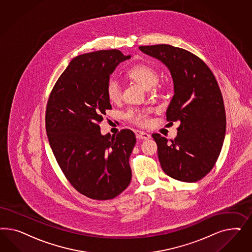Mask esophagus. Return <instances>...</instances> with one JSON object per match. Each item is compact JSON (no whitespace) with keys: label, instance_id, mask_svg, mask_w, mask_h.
Masks as SVG:
<instances>
[{"label":"esophagus","instance_id":"obj_1","mask_svg":"<svg viewBox=\"0 0 252 252\" xmlns=\"http://www.w3.org/2000/svg\"><path fill=\"white\" fill-rule=\"evenodd\" d=\"M135 133H136V136H137V138H139V139H145V140H147V139L151 138V135L146 133V132H143V131L137 130Z\"/></svg>","mask_w":252,"mask_h":252}]
</instances>
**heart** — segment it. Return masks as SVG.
Returning <instances> with one entry per match:
<instances>
[{
	"label": "heart",
	"mask_w": 252,
	"mask_h": 252,
	"mask_svg": "<svg viewBox=\"0 0 252 252\" xmlns=\"http://www.w3.org/2000/svg\"><path fill=\"white\" fill-rule=\"evenodd\" d=\"M128 75L141 86H143L145 89H150L153 87L157 83L159 77L158 73L155 69L142 63L136 64L133 67H131L128 71ZM105 93L108 99L112 102H117L121 99V87L118 80L115 77H111L107 81ZM151 113L152 110L150 109L130 107L124 112L123 116L128 122L139 126H145L150 123Z\"/></svg>",
	"instance_id": "obj_1"
}]
</instances>
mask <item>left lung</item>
Returning a JSON list of instances; mask_svg holds the SVG:
<instances>
[{"label":"left lung","mask_w":252,"mask_h":252,"mask_svg":"<svg viewBox=\"0 0 252 252\" xmlns=\"http://www.w3.org/2000/svg\"><path fill=\"white\" fill-rule=\"evenodd\" d=\"M139 50L162 62L174 80L175 95L166 119L180 123L177 136L168 142L160 134H153L161 169L176 180L197 182L214 168L225 136V110L218 82L206 63L185 49L158 44L140 46Z\"/></svg>","instance_id":"8db88e82"}]
</instances>
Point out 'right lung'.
Masks as SVG:
<instances>
[{
    "mask_svg": "<svg viewBox=\"0 0 252 252\" xmlns=\"http://www.w3.org/2000/svg\"><path fill=\"white\" fill-rule=\"evenodd\" d=\"M118 50L76 56L54 86L46 106L49 143L62 172L80 194L97 200L118 196L131 181L130 154L136 136L122 129L100 134L99 124L112 106L107 81L120 62Z\"/></svg>",
    "mask_w": 252,
    "mask_h": 252,
    "instance_id": "right-lung-1",
    "label": "right lung"
}]
</instances>
